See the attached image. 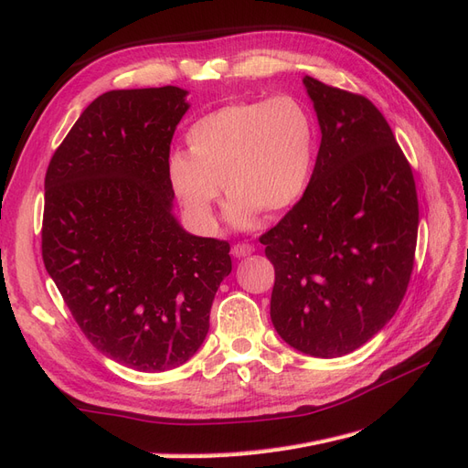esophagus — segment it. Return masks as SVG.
Masks as SVG:
<instances>
[{
  "label": "esophagus",
  "mask_w": 468,
  "mask_h": 468,
  "mask_svg": "<svg viewBox=\"0 0 468 468\" xmlns=\"http://www.w3.org/2000/svg\"><path fill=\"white\" fill-rule=\"evenodd\" d=\"M253 251H256V248H253L251 244L242 242V244H236V246L232 248V256L239 260V258H248V256H251Z\"/></svg>",
  "instance_id": "1"
}]
</instances>
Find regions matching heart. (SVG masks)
I'll return each instance as SVG.
<instances>
[{"mask_svg": "<svg viewBox=\"0 0 468 468\" xmlns=\"http://www.w3.org/2000/svg\"><path fill=\"white\" fill-rule=\"evenodd\" d=\"M187 150L167 160V177L197 226H215L222 182L226 218L250 229L260 212L277 215L301 201L316 158V126L292 95L224 105L191 124Z\"/></svg>", "mask_w": 468, "mask_h": 468, "instance_id": "obj_1", "label": "heart"}]
</instances>
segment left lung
Here are the masks:
<instances>
[{
	"label": "left lung",
	"instance_id": "left-lung-1",
	"mask_svg": "<svg viewBox=\"0 0 468 468\" xmlns=\"http://www.w3.org/2000/svg\"><path fill=\"white\" fill-rule=\"evenodd\" d=\"M320 150L301 201L260 242L275 267L271 322L296 351H356L399 310L414 267L418 195L387 119L304 76Z\"/></svg>",
	"mask_w": 468,
	"mask_h": 468
}]
</instances>
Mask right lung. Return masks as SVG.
<instances>
[{
    "label": "right lung",
    "mask_w": 468,
    "mask_h": 468,
    "mask_svg": "<svg viewBox=\"0 0 468 468\" xmlns=\"http://www.w3.org/2000/svg\"><path fill=\"white\" fill-rule=\"evenodd\" d=\"M187 90H112L81 112L45 177L42 260L90 342L124 367L162 373L203 346L232 271L224 239L174 215L169 144Z\"/></svg>",
    "instance_id": "1"
}]
</instances>
